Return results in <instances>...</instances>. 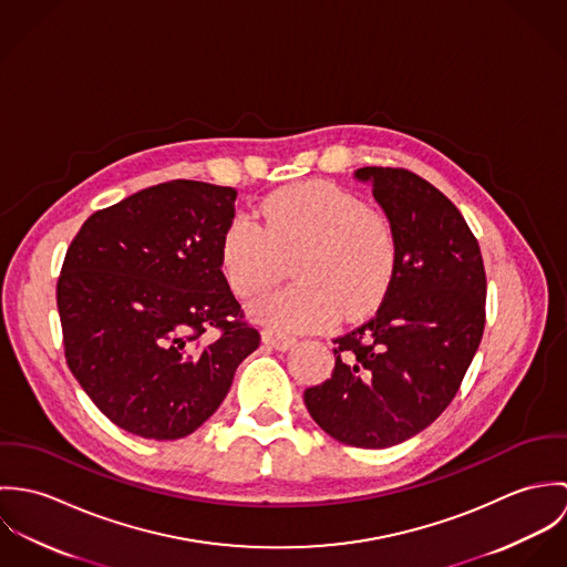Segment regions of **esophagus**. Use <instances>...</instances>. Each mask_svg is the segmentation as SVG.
I'll use <instances>...</instances> for the list:
<instances>
[{"instance_id":"1","label":"esophagus","mask_w":567,"mask_h":567,"mask_svg":"<svg viewBox=\"0 0 567 567\" xmlns=\"http://www.w3.org/2000/svg\"><path fill=\"white\" fill-rule=\"evenodd\" d=\"M261 342L268 344V347H272V349L286 351V349H290V347L297 342V338H292V336L279 331V329L266 327V329H261Z\"/></svg>"}]
</instances>
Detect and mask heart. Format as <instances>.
Here are the masks:
<instances>
[{"mask_svg": "<svg viewBox=\"0 0 567 567\" xmlns=\"http://www.w3.org/2000/svg\"><path fill=\"white\" fill-rule=\"evenodd\" d=\"M259 223L236 216L223 234L220 268L236 295L272 288L295 252L292 286L264 297L252 315L284 329H319L373 310L389 292L400 243L393 223L327 181H306L268 194Z\"/></svg>", "mask_w": 567, "mask_h": 567, "instance_id": "b5f03b06", "label": "heart"}]
</instances>
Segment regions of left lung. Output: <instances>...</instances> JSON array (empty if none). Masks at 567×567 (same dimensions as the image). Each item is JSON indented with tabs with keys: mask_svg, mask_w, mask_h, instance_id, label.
<instances>
[{
	"mask_svg": "<svg viewBox=\"0 0 567 567\" xmlns=\"http://www.w3.org/2000/svg\"><path fill=\"white\" fill-rule=\"evenodd\" d=\"M395 227L400 261L382 306L333 338V371L303 393L324 432L382 450L427 427L461 389L485 331L483 252L456 205L404 167H360Z\"/></svg>",
	"mask_w": 567,
	"mask_h": 567,
	"instance_id": "8db88e82",
	"label": "left lung"
}]
</instances>
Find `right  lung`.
Here are the masks:
<instances>
[{"instance_id": "add662e5", "label": "right lung", "mask_w": 567, "mask_h": 567, "mask_svg": "<svg viewBox=\"0 0 567 567\" xmlns=\"http://www.w3.org/2000/svg\"><path fill=\"white\" fill-rule=\"evenodd\" d=\"M238 192L169 181L91 214L56 284L65 360L117 427L174 441L227 398L259 347L223 268Z\"/></svg>"}]
</instances>
